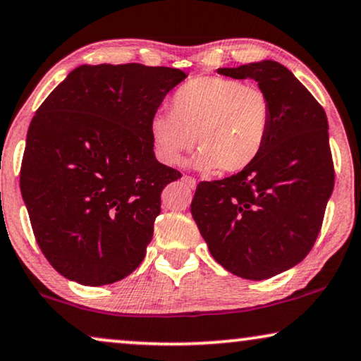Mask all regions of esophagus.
Segmentation results:
<instances>
[{
	"label": "esophagus",
	"mask_w": 361,
	"mask_h": 361,
	"mask_svg": "<svg viewBox=\"0 0 361 361\" xmlns=\"http://www.w3.org/2000/svg\"><path fill=\"white\" fill-rule=\"evenodd\" d=\"M182 180H184L189 187H192V189H194V187L197 185V180L192 176H184V177H182Z\"/></svg>",
	"instance_id": "34e87169"
}]
</instances>
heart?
I'll return each mask as SVG.
<instances>
[{"label":"heart","mask_w":361,"mask_h":361,"mask_svg":"<svg viewBox=\"0 0 361 361\" xmlns=\"http://www.w3.org/2000/svg\"><path fill=\"white\" fill-rule=\"evenodd\" d=\"M273 106L263 88L228 77H197L177 88L171 111L156 113L149 136L157 157L180 164L197 145L199 169L240 172L258 159L268 142Z\"/></svg>","instance_id":"heart-1"}]
</instances>
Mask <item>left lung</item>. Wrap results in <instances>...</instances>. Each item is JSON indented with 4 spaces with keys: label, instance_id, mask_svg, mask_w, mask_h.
Returning a JSON list of instances; mask_svg holds the SVG:
<instances>
[{
    "label": "left lung",
    "instance_id": "8db88e82",
    "mask_svg": "<svg viewBox=\"0 0 361 361\" xmlns=\"http://www.w3.org/2000/svg\"><path fill=\"white\" fill-rule=\"evenodd\" d=\"M219 73L258 82L273 125L253 164L197 185L190 212L216 263L240 278L269 279L300 263L322 228L335 182L327 115L279 62Z\"/></svg>",
    "mask_w": 361,
    "mask_h": 361
}]
</instances>
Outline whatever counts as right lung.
<instances>
[{
	"mask_svg": "<svg viewBox=\"0 0 361 361\" xmlns=\"http://www.w3.org/2000/svg\"><path fill=\"white\" fill-rule=\"evenodd\" d=\"M179 68L80 66L37 108L19 185L42 255L63 278L105 286L146 256L161 192L182 174L152 151L151 118Z\"/></svg>",
	"mask_w": 361,
	"mask_h": 361,
	"instance_id": "add662e5",
	"label": "right lung"
}]
</instances>
